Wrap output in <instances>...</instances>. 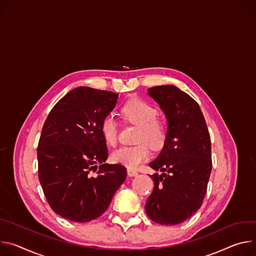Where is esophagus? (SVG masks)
<instances>
[{
	"label": "esophagus",
	"instance_id": "esophagus-1",
	"mask_svg": "<svg viewBox=\"0 0 256 256\" xmlns=\"http://www.w3.org/2000/svg\"><path fill=\"white\" fill-rule=\"evenodd\" d=\"M127 174H128L129 177H134V176L138 175V173L136 171H134V170H131V168L127 170Z\"/></svg>",
	"mask_w": 256,
	"mask_h": 256
}]
</instances>
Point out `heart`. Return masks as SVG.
<instances>
[{"instance_id": "heart-1", "label": "heart", "mask_w": 256, "mask_h": 256, "mask_svg": "<svg viewBox=\"0 0 256 256\" xmlns=\"http://www.w3.org/2000/svg\"><path fill=\"white\" fill-rule=\"evenodd\" d=\"M125 120L138 124L135 146H122L112 154V160L116 164L136 168L150 156V148H160L164 146L168 126L164 120L158 118V110L150 102L134 98L126 102L122 108ZM100 133L106 144L114 146L118 139V122L112 115L106 116L100 123Z\"/></svg>"}]
</instances>
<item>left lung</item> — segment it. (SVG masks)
I'll list each match as a JSON object with an SVG mask.
<instances>
[{
  "label": "left lung",
  "mask_w": 256,
  "mask_h": 256,
  "mask_svg": "<svg viewBox=\"0 0 256 256\" xmlns=\"http://www.w3.org/2000/svg\"><path fill=\"white\" fill-rule=\"evenodd\" d=\"M168 121V133L158 158L152 193L146 204L148 218L160 224L183 222L202 204L212 172V146L198 104L174 85L148 90Z\"/></svg>",
  "instance_id": "8db88e82"
}]
</instances>
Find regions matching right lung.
<instances>
[{
	"mask_svg": "<svg viewBox=\"0 0 256 256\" xmlns=\"http://www.w3.org/2000/svg\"><path fill=\"white\" fill-rule=\"evenodd\" d=\"M117 100L118 94L80 86L54 104L44 124L38 178L50 208L65 218H98L126 179L124 166L104 164L108 148L100 129Z\"/></svg>",
	"mask_w": 256,
	"mask_h": 256,
	"instance_id": "obj_1",
	"label": "right lung"
}]
</instances>
